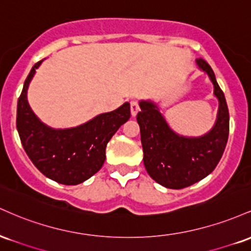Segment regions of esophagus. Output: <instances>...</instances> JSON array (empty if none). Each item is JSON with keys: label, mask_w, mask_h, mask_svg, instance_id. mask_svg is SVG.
Returning <instances> with one entry per match:
<instances>
[{"label": "esophagus", "mask_w": 251, "mask_h": 251, "mask_svg": "<svg viewBox=\"0 0 251 251\" xmlns=\"http://www.w3.org/2000/svg\"><path fill=\"white\" fill-rule=\"evenodd\" d=\"M139 105H138V101H135V100H132L131 101V114L132 117H135L137 116V113L139 112Z\"/></svg>", "instance_id": "1"}]
</instances>
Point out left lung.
<instances>
[{
	"instance_id": "obj_1",
	"label": "left lung",
	"mask_w": 251,
	"mask_h": 251,
	"mask_svg": "<svg viewBox=\"0 0 251 251\" xmlns=\"http://www.w3.org/2000/svg\"><path fill=\"white\" fill-rule=\"evenodd\" d=\"M196 66L208 74L218 100L215 125L201 137L178 134L164 118L157 103L140 100L137 122L140 127L144 165L152 179L169 189H183L197 183L214 171L222 158L229 137V111L224 93L205 60Z\"/></svg>"
}]
</instances>
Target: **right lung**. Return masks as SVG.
<instances>
[{"instance_id": "obj_1", "label": "right lung", "mask_w": 251, "mask_h": 251, "mask_svg": "<svg viewBox=\"0 0 251 251\" xmlns=\"http://www.w3.org/2000/svg\"><path fill=\"white\" fill-rule=\"evenodd\" d=\"M42 61L33 66L25 81L17 101L16 127L25 153L41 174L60 184L76 185L101 169L107 143L131 117L129 103L76 127H50L35 116L27 100L29 83Z\"/></svg>"}]
</instances>
